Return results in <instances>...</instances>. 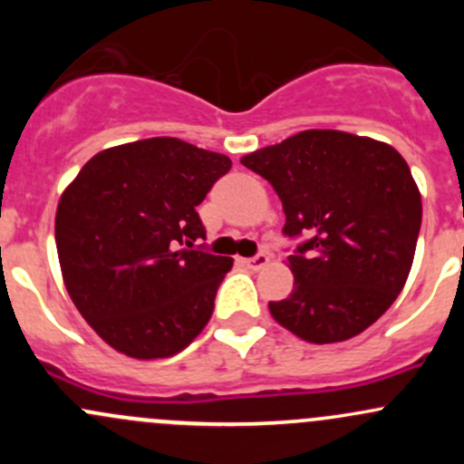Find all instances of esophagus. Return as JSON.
Listing matches in <instances>:
<instances>
[{"label": "esophagus", "mask_w": 464, "mask_h": 464, "mask_svg": "<svg viewBox=\"0 0 464 464\" xmlns=\"http://www.w3.org/2000/svg\"><path fill=\"white\" fill-rule=\"evenodd\" d=\"M242 262H245V265L249 266V269H262V266H265L266 262H269V256L258 254V256H254V258H245Z\"/></svg>", "instance_id": "obj_1"}]
</instances>
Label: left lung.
Instances as JSON below:
<instances>
[{
    "label": "left lung",
    "instance_id": "obj_1",
    "mask_svg": "<svg viewBox=\"0 0 464 464\" xmlns=\"http://www.w3.org/2000/svg\"><path fill=\"white\" fill-rule=\"evenodd\" d=\"M283 202L294 289L269 312L310 343L371 327L409 278L422 198L388 143L339 130H305L240 159Z\"/></svg>",
    "mask_w": 464,
    "mask_h": 464
}]
</instances>
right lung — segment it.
Segmentation results:
<instances>
[{
	"label": "right lung",
	"instance_id": "1",
	"mask_svg": "<svg viewBox=\"0 0 464 464\" xmlns=\"http://www.w3.org/2000/svg\"><path fill=\"white\" fill-rule=\"evenodd\" d=\"M228 170L224 154L154 137L98 152L63 193L55 246L64 287L114 350L172 357L204 330L233 260L198 245V206Z\"/></svg>",
	"mask_w": 464,
	"mask_h": 464
}]
</instances>
